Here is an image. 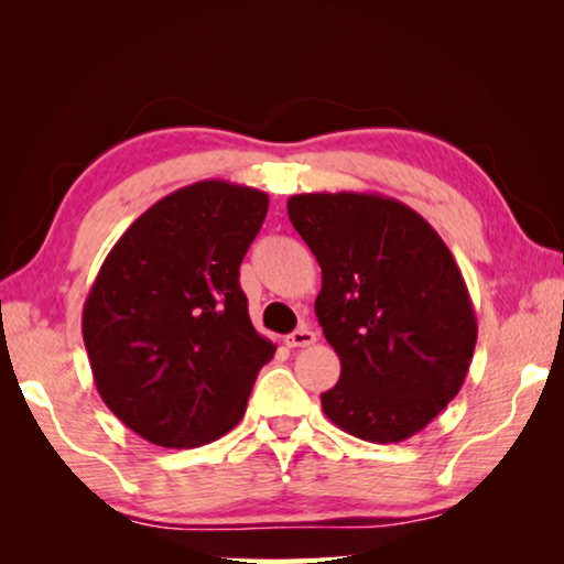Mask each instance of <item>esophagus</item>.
<instances>
[{
  "label": "esophagus",
  "instance_id": "obj_1",
  "mask_svg": "<svg viewBox=\"0 0 564 564\" xmlns=\"http://www.w3.org/2000/svg\"><path fill=\"white\" fill-rule=\"evenodd\" d=\"M313 343H316V333H313L311 328H305V326L295 328L291 336L285 338V346H289V348H308V346H313Z\"/></svg>",
  "mask_w": 564,
  "mask_h": 564
}]
</instances>
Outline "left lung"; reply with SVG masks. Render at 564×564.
Returning <instances> with one entry per match:
<instances>
[{
	"mask_svg": "<svg viewBox=\"0 0 564 564\" xmlns=\"http://www.w3.org/2000/svg\"><path fill=\"white\" fill-rule=\"evenodd\" d=\"M289 218L321 265L316 316L340 358L323 413L360 441H408L460 393L473 360L477 318L451 248L380 194H295Z\"/></svg>",
	"mask_w": 564,
	"mask_h": 564,
	"instance_id": "obj_1",
	"label": "left lung"
}]
</instances>
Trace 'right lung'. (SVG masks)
<instances>
[{"mask_svg": "<svg viewBox=\"0 0 564 564\" xmlns=\"http://www.w3.org/2000/svg\"><path fill=\"white\" fill-rule=\"evenodd\" d=\"M269 194L208 178L147 208L104 259L82 336L99 395L161 447L234 431L275 346L253 328L238 283Z\"/></svg>", "mask_w": 564, "mask_h": 564, "instance_id": "1", "label": "right lung"}]
</instances>
